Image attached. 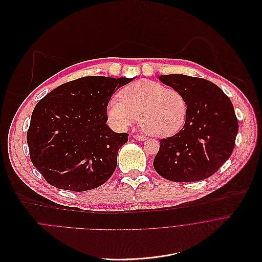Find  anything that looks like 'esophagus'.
Here are the masks:
<instances>
[{"instance_id": "obj_1", "label": "esophagus", "mask_w": 262, "mask_h": 262, "mask_svg": "<svg viewBox=\"0 0 262 262\" xmlns=\"http://www.w3.org/2000/svg\"><path fill=\"white\" fill-rule=\"evenodd\" d=\"M133 138H135L136 140H140V141H144L146 139L144 136H141V135H133Z\"/></svg>"}]
</instances>
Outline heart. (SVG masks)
<instances>
[{
	"mask_svg": "<svg viewBox=\"0 0 262 262\" xmlns=\"http://www.w3.org/2000/svg\"><path fill=\"white\" fill-rule=\"evenodd\" d=\"M121 99H112L107 117L118 129L132 126L139 117L140 128L156 137L177 133L185 124L188 105L185 96L177 89L148 80H137L120 93Z\"/></svg>",
	"mask_w": 262,
	"mask_h": 262,
	"instance_id": "b5f03b06",
	"label": "heart"
}]
</instances>
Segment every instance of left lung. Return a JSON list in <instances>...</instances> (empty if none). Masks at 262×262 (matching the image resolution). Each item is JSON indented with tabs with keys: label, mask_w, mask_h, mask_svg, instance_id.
Instances as JSON below:
<instances>
[{
	"label": "left lung",
	"mask_w": 262,
	"mask_h": 262,
	"mask_svg": "<svg viewBox=\"0 0 262 262\" xmlns=\"http://www.w3.org/2000/svg\"><path fill=\"white\" fill-rule=\"evenodd\" d=\"M159 79L186 98L184 127L160 140L154 168L172 182H197L213 176L232 154L238 123L230 99L215 83L183 74Z\"/></svg>",
	"instance_id": "obj_1"
}]
</instances>
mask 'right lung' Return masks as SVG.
Wrapping results in <instances>:
<instances>
[{
	"label": "right lung",
	"mask_w": 262,
	"mask_h": 262,
	"mask_svg": "<svg viewBox=\"0 0 262 262\" xmlns=\"http://www.w3.org/2000/svg\"><path fill=\"white\" fill-rule=\"evenodd\" d=\"M133 78L85 76L52 90L37 104L27 142L33 165L58 189L82 192L103 185L117 167L129 134L106 124L112 95Z\"/></svg>",
	"instance_id": "right-lung-1"
}]
</instances>
